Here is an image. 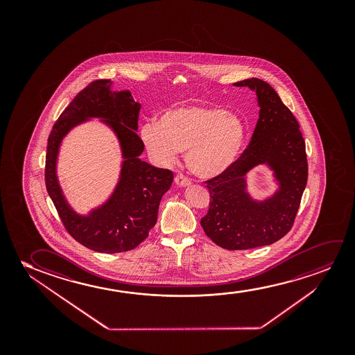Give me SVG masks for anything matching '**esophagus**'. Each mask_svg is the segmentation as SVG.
Returning <instances> with one entry per match:
<instances>
[{"label":"esophagus","mask_w":355,"mask_h":355,"mask_svg":"<svg viewBox=\"0 0 355 355\" xmlns=\"http://www.w3.org/2000/svg\"><path fill=\"white\" fill-rule=\"evenodd\" d=\"M175 183L178 187H189L191 184V182L183 175H175Z\"/></svg>","instance_id":"esophagus-1"}]
</instances>
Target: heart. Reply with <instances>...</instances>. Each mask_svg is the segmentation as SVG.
<instances>
[{"label":"heart","mask_w":355,"mask_h":355,"mask_svg":"<svg viewBox=\"0 0 355 355\" xmlns=\"http://www.w3.org/2000/svg\"><path fill=\"white\" fill-rule=\"evenodd\" d=\"M141 141L161 165L175 164L185 151V164L200 178H214L241 155L248 137L243 119L222 107L188 104L168 107L139 128Z\"/></svg>","instance_id":"b5f03b06"}]
</instances>
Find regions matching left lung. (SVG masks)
<instances>
[{
    "label": "left lung",
    "mask_w": 355,
    "mask_h": 355,
    "mask_svg": "<svg viewBox=\"0 0 355 355\" xmlns=\"http://www.w3.org/2000/svg\"><path fill=\"white\" fill-rule=\"evenodd\" d=\"M234 86L256 92L259 119L238 160L205 182L211 200L200 223L220 248L248 250L272 245L290 232L306 189L308 162L300 125L275 89L254 78ZM258 164H267L278 183L277 191L262 202L247 191V173Z\"/></svg>",
    "instance_id": "8db88e82"
}]
</instances>
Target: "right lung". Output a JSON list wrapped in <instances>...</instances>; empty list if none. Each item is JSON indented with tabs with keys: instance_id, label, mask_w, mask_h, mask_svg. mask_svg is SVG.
<instances>
[{
	"instance_id": "add662e5",
	"label": "right lung",
	"mask_w": 355,
	"mask_h": 355,
	"mask_svg": "<svg viewBox=\"0 0 355 355\" xmlns=\"http://www.w3.org/2000/svg\"><path fill=\"white\" fill-rule=\"evenodd\" d=\"M110 80H97L83 88L62 112L49 137L44 180L49 198L68 233L97 252L130 251L148 238L157 220L161 199L170 189L173 173L139 159L144 144L137 135L141 104L131 92H112ZM101 118L121 143L124 161L110 199L88 215L78 214L63 196L56 175L58 148L73 126Z\"/></svg>"
}]
</instances>
